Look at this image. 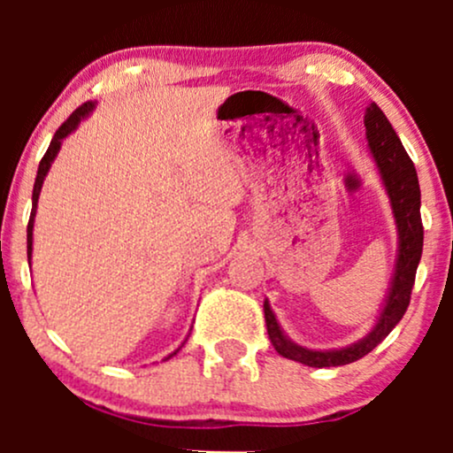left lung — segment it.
<instances>
[{"instance_id":"8db88e82","label":"left lung","mask_w":453,"mask_h":453,"mask_svg":"<svg viewBox=\"0 0 453 453\" xmlns=\"http://www.w3.org/2000/svg\"><path fill=\"white\" fill-rule=\"evenodd\" d=\"M364 126H366V142L371 150L372 161L377 165L379 179H381L383 189H386L389 209L394 215V226H396V262H394L392 280L386 298H383L381 309H379L375 326L371 327L366 336L360 341L351 342L339 349H309V347L298 345L285 334L280 327L277 315L268 298L264 300V317H266L268 339L279 356L288 360L300 362L304 366L326 368V366H342L351 364L371 353L381 342L389 332L396 327L403 319L411 300V289L415 283V270H418L419 259H422L424 247V227L419 206H422V194H419V180L415 165L404 150L403 142L394 132L392 123L383 114L375 102L368 104L364 112Z\"/></svg>"}]
</instances>
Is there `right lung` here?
Listing matches in <instances>:
<instances>
[{
    "mask_svg": "<svg viewBox=\"0 0 453 453\" xmlns=\"http://www.w3.org/2000/svg\"><path fill=\"white\" fill-rule=\"evenodd\" d=\"M93 108H96V102H87V104H82L81 108H76V111L72 112L70 117H67V121L64 123V126L57 129L53 140H50V144H49V150H46L42 161H40L38 174H35V183H34V196H31V217H29V226H27V259H29V264H31V251H34V221H35V211H38V197H40V191H42V183H44L46 174H49L50 164H53V161H55L57 153H59V149H61V144H64V140H65L67 136H70L72 132H76L78 126H81V123L85 121V119L89 117V114L93 112ZM185 341H187V339H185ZM185 341L180 342V347L185 345ZM180 347H179V349H180ZM179 349H174L173 353H170L168 357L176 356V353H179ZM168 357H165V360H168Z\"/></svg>",
    "mask_w": 453,
    "mask_h": 453,
    "instance_id": "right-lung-1",
    "label": "right lung"
}]
</instances>
